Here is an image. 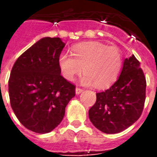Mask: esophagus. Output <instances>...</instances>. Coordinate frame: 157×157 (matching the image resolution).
Listing matches in <instances>:
<instances>
[{
	"label": "esophagus",
	"instance_id": "esophagus-1",
	"mask_svg": "<svg viewBox=\"0 0 157 157\" xmlns=\"http://www.w3.org/2000/svg\"><path fill=\"white\" fill-rule=\"evenodd\" d=\"M82 91H83V90H82V88L76 87V88H75V94H80L81 92H82Z\"/></svg>",
	"mask_w": 157,
	"mask_h": 157
}]
</instances>
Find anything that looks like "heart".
Listing matches in <instances>:
<instances>
[{
    "instance_id": "b5f03b06",
    "label": "heart",
    "mask_w": 157,
    "mask_h": 157,
    "mask_svg": "<svg viewBox=\"0 0 157 157\" xmlns=\"http://www.w3.org/2000/svg\"><path fill=\"white\" fill-rule=\"evenodd\" d=\"M58 64L62 75L69 82L82 72L81 79L84 86L95 84L98 88H105L115 82L122 67V55L118 48L98 42H89L75 46L72 56L61 53Z\"/></svg>"
}]
</instances>
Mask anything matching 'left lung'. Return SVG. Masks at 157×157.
Wrapping results in <instances>:
<instances>
[{
  "label": "left lung",
  "instance_id": "left-lung-1",
  "mask_svg": "<svg viewBox=\"0 0 157 157\" xmlns=\"http://www.w3.org/2000/svg\"><path fill=\"white\" fill-rule=\"evenodd\" d=\"M145 87L138 59L134 55L125 59L118 80L109 89L97 93L88 113L92 124L106 134H117L131 126L141 115Z\"/></svg>",
  "mask_w": 157,
  "mask_h": 157
}]
</instances>
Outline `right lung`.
<instances>
[{
	"mask_svg": "<svg viewBox=\"0 0 157 157\" xmlns=\"http://www.w3.org/2000/svg\"><path fill=\"white\" fill-rule=\"evenodd\" d=\"M65 44L59 38H43L20 55L8 82L10 102L20 123L31 131L46 134L65 116V107L75 95L59 67Z\"/></svg>",
	"mask_w": 157,
	"mask_h": 157,
	"instance_id": "add662e5",
	"label": "right lung"
}]
</instances>
